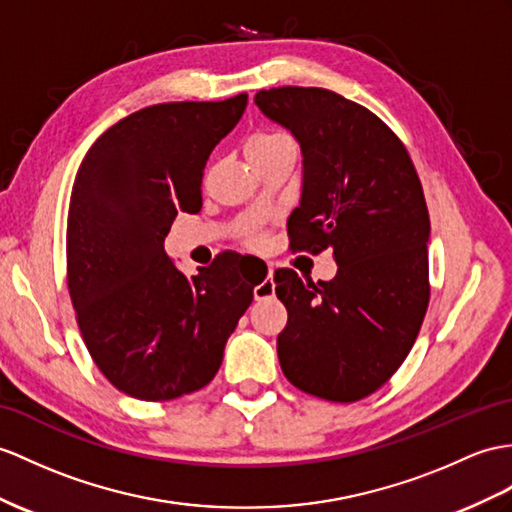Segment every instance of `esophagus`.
Segmentation results:
<instances>
[{
	"mask_svg": "<svg viewBox=\"0 0 512 512\" xmlns=\"http://www.w3.org/2000/svg\"><path fill=\"white\" fill-rule=\"evenodd\" d=\"M276 293V284H273V269L267 271V278L254 286V297L256 299H267Z\"/></svg>",
	"mask_w": 512,
	"mask_h": 512,
	"instance_id": "esophagus-1",
	"label": "esophagus"
}]
</instances>
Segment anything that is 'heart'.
Wrapping results in <instances>:
<instances>
[{
  "label": "heart",
  "instance_id": "obj_1",
  "mask_svg": "<svg viewBox=\"0 0 512 512\" xmlns=\"http://www.w3.org/2000/svg\"><path fill=\"white\" fill-rule=\"evenodd\" d=\"M282 143H289V139H286L284 134L280 132H260V134H254L252 139L247 141L245 145V154H258V152H267V149L276 147V145H282ZM256 241V236H254Z\"/></svg>",
  "mask_w": 512,
  "mask_h": 512
}]
</instances>
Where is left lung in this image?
I'll return each mask as SVG.
<instances>
[{
  "mask_svg": "<svg viewBox=\"0 0 512 512\" xmlns=\"http://www.w3.org/2000/svg\"><path fill=\"white\" fill-rule=\"evenodd\" d=\"M256 106L302 149L291 247H330V282L276 271L289 321L278 334L286 380L330 402H356L400 369L426 317L430 217L402 141L373 112L328 89L260 91Z\"/></svg>",
  "mask_w": 512,
  "mask_h": 512,
  "instance_id": "left-lung-1",
  "label": "left lung"
}]
</instances>
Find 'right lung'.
Returning a JSON list of instances; mask_svg holds the SVG:
<instances>
[{"mask_svg": "<svg viewBox=\"0 0 512 512\" xmlns=\"http://www.w3.org/2000/svg\"><path fill=\"white\" fill-rule=\"evenodd\" d=\"M247 95L156 104L123 117L86 152L71 189L67 284L99 371L130 397L167 402L202 389L254 299L234 254L186 276L165 252L180 213L202 208L215 145Z\"/></svg>", "mask_w": 512, "mask_h": 512, "instance_id": "right-lung-1", "label": "right lung"}]
</instances>
